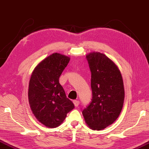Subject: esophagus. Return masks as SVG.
Instances as JSON below:
<instances>
[{
  "mask_svg": "<svg viewBox=\"0 0 149 149\" xmlns=\"http://www.w3.org/2000/svg\"><path fill=\"white\" fill-rule=\"evenodd\" d=\"M73 102H74V104L75 106V107H78V105L79 104V101H77V100H74L73 101Z\"/></svg>",
  "mask_w": 149,
  "mask_h": 149,
  "instance_id": "34e87169",
  "label": "esophagus"
}]
</instances>
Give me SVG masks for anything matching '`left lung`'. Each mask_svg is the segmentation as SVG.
I'll return each mask as SVG.
<instances>
[{
	"instance_id": "left-lung-1",
	"label": "left lung",
	"mask_w": 149,
	"mask_h": 149,
	"mask_svg": "<svg viewBox=\"0 0 149 149\" xmlns=\"http://www.w3.org/2000/svg\"><path fill=\"white\" fill-rule=\"evenodd\" d=\"M86 59L91 73L92 99L82 110L91 129H104L119 116L125 98L123 81L115 63L105 54L92 52Z\"/></svg>"
}]
</instances>
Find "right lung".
I'll use <instances>...</instances> for the list:
<instances>
[{"mask_svg":"<svg viewBox=\"0 0 149 149\" xmlns=\"http://www.w3.org/2000/svg\"><path fill=\"white\" fill-rule=\"evenodd\" d=\"M70 60L60 54H52L35 68L30 77L28 89L30 107L36 119L49 128L61 125L75 107L59 83Z\"/></svg>","mask_w":149,"mask_h":149,"instance_id":"obj_1","label":"right lung"}]
</instances>
